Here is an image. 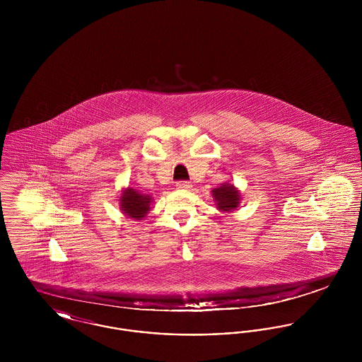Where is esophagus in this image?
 <instances>
[{
	"label": "esophagus",
	"mask_w": 362,
	"mask_h": 362,
	"mask_svg": "<svg viewBox=\"0 0 362 362\" xmlns=\"http://www.w3.org/2000/svg\"><path fill=\"white\" fill-rule=\"evenodd\" d=\"M176 189H191V185H189V182H186V180H180V182H177V183H176Z\"/></svg>",
	"instance_id": "obj_1"
}]
</instances>
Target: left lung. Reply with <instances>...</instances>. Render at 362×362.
<instances>
[{
    "instance_id": "1",
    "label": "left lung",
    "mask_w": 362,
    "mask_h": 362,
    "mask_svg": "<svg viewBox=\"0 0 362 362\" xmlns=\"http://www.w3.org/2000/svg\"><path fill=\"white\" fill-rule=\"evenodd\" d=\"M211 194L221 211H232L240 205V192L233 185L224 183L220 187L211 189Z\"/></svg>"
}]
</instances>
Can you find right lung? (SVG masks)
Wrapping results in <instances>:
<instances>
[{"label": "right lung", "instance_id": "1", "mask_svg": "<svg viewBox=\"0 0 362 362\" xmlns=\"http://www.w3.org/2000/svg\"><path fill=\"white\" fill-rule=\"evenodd\" d=\"M119 204L124 216L133 220H142L151 210L152 197L132 187H127L122 191Z\"/></svg>", "mask_w": 362, "mask_h": 362}]
</instances>
